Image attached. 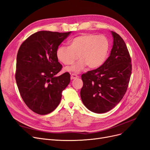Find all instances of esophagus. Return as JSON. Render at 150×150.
Returning a JSON list of instances; mask_svg holds the SVG:
<instances>
[{
    "label": "esophagus",
    "mask_w": 150,
    "mask_h": 150,
    "mask_svg": "<svg viewBox=\"0 0 150 150\" xmlns=\"http://www.w3.org/2000/svg\"><path fill=\"white\" fill-rule=\"evenodd\" d=\"M79 76H78L76 74H71V80L76 79H77V78H79Z\"/></svg>",
    "instance_id": "esophagus-1"
}]
</instances>
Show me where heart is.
Listing matches in <instances>:
<instances>
[{
    "label": "heart",
    "instance_id": "1",
    "mask_svg": "<svg viewBox=\"0 0 150 150\" xmlns=\"http://www.w3.org/2000/svg\"><path fill=\"white\" fill-rule=\"evenodd\" d=\"M110 49L108 39L103 35L84 34L74 38L70 47L61 46L57 48L56 56L64 65H71L79 58L80 60L66 71L79 72L87 66L93 69L100 67L105 62Z\"/></svg>",
    "mask_w": 150,
    "mask_h": 150
}]
</instances>
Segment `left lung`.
I'll return each mask as SVG.
<instances>
[{"label":"left lung","instance_id":"left-lung-1","mask_svg":"<svg viewBox=\"0 0 150 150\" xmlns=\"http://www.w3.org/2000/svg\"><path fill=\"white\" fill-rule=\"evenodd\" d=\"M113 45L108 59L100 67L81 75L82 102L90 111L106 113L125 96L132 73L131 59L123 39L111 31Z\"/></svg>","mask_w":150,"mask_h":150}]
</instances>
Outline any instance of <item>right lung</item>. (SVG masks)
<instances>
[{
  "label": "right lung",
  "mask_w": 150,
  "mask_h": 150,
  "mask_svg": "<svg viewBox=\"0 0 150 150\" xmlns=\"http://www.w3.org/2000/svg\"><path fill=\"white\" fill-rule=\"evenodd\" d=\"M71 33L39 31L29 36L19 48L15 79L24 103L34 112L47 115L56 109L62 91L70 81L66 72L56 76L62 69L56 51Z\"/></svg>",
  "instance_id": "right-lung-1"
}]
</instances>
